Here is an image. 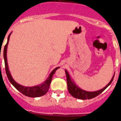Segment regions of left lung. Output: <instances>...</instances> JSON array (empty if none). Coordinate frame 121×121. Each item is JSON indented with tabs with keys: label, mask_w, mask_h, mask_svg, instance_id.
I'll return each instance as SVG.
<instances>
[{
	"label": "left lung",
	"mask_w": 121,
	"mask_h": 121,
	"mask_svg": "<svg viewBox=\"0 0 121 121\" xmlns=\"http://www.w3.org/2000/svg\"><path fill=\"white\" fill-rule=\"evenodd\" d=\"M65 73H66L67 86H68V90L69 93L75 98L82 100L90 99H93V98L99 95L100 94H101L102 92H103L104 90L106 89L107 86H109L111 85V83L113 81V79H114V75L113 77L110 81V82L105 87L102 88L101 90H97L95 92H88V91H85V90H82V89L80 88L79 87H78L75 85V83L73 82V81L71 79L70 75L66 70H65Z\"/></svg>",
	"instance_id": "1"
}]
</instances>
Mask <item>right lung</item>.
<instances>
[{
	"mask_svg": "<svg viewBox=\"0 0 121 121\" xmlns=\"http://www.w3.org/2000/svg\"><path fill=\"white\" fill-rule=\"evenodd\" d=\"M11 35H9L8 39H7V44L5 45L4 49V58L5 61V72H6V75L7 76L9 80L10 81V82L12 84V85L15 87L17 90H19L21 93L27 97H38L44 95L48 92L49 90V85L51 83V80L53 78V75L56 72V70L59 68L60 67H57L55 68L54 70L51 72V73L49 75V77L48 78V79L41 85H37L35 86H24L18 84L12 78V76L10 75V73L9 70L8 64H7V45L9 43V40L10 38V36Z\"/></svg>",
	"mask_w": 121,
	"mask_h": 121,
	"instance_id": "1",
	"label": "right lung"
}]
</instances>
